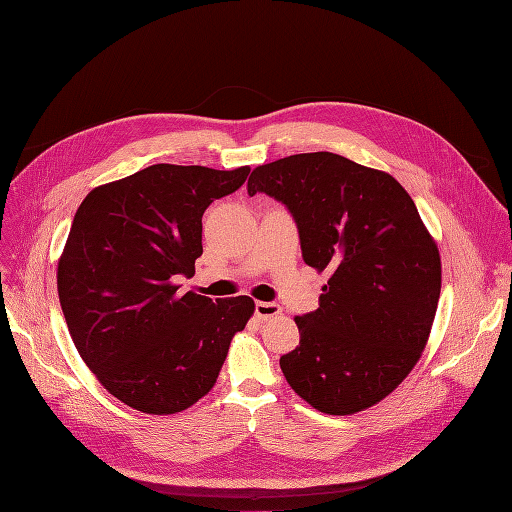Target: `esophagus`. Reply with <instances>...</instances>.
<instances>
[{"label":"esophagus","instance_id":"1","mask_svg":"<svg viewBox=\"0 0 512 512\" xmlns=\"http://www.w3.org/2000/svg\"><path fill=\"white\" fill-rule=\"evenodd\" d=\"M280 313H282V307L276 305V303H263V301L255 303V317L259 321H267V319H272V317H278Z\"/></svg>","mask_w":512,"mask_h":512}]
</instances>
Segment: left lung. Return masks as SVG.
<instances>
[{"label":"left lung","mask_w":512,"mask_h":512,"mask_svg":"<svg viewBox=\"0 0 512 512\" xmlns=\"http://www.w3.org/2000/svg\"><path fill=\"white\" fill-rule=\"evenodd\" d=\"M247 186L290 209L305 263L330 272L319 309L294 317L301 342L280 357L286 382L328 415L378 405L421 359L442 288L413 199L388 172L330 151L257 166Z\"/></svg>","instance_id":"left-lung-1"}]
</instances>
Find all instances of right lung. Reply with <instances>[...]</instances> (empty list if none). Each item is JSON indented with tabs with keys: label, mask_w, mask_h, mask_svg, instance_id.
<instances>
[{
	"label": "right lung",
	"mask_w": 512,
	"mask_h": 512,
	"mask_svg": "<svg viewBox=\"0 0 512 512\" xmlns=\"http://www.w3.org/2000/svg\"><path fill=\"white\" fill-rule=\"evenodd\" d=\"M249 172L155 164L80 203L58 261L60 305L78 355L130 409L193 407L251 319V297L213 303L176 284L195 274L205 209Z\"/></svg>",
	"instance_id": "add662e5"
}]
</instances>
